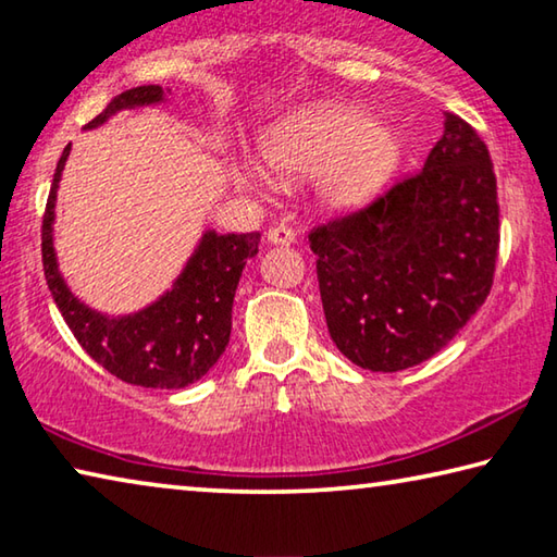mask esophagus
I'll list each match as a JSON object with an SVG mask.
<instances>
[{
  "label": "esophagus",
  "instance_id": "obj_1",
  "mask_svg": "<svg viewBox=\"0 0 557 557\" xmlns=\"http://www.w3.org/2000/svg\"><path fill=\"white\" fill-rule=\"evenodd\" d=\"M295 231L289 228V225H285V223H277V225H272V228L268 231V243L270 245H292L295 243Z\"/></svg>",
  "mask_w": 557,
  "mask_h": 557
}]
</instances>
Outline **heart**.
<instances>
[{
  "mask_svg": "<svg viewBox=\"0 0 557 557\" xmlns=\"http://www.w3.org/2000/svg\"><path fill=\"white\" fill-rule=\"evenodd\" d=\"M265 159L277 174H319L317 199L329 211L369 206L391 184L403 159V139L369 112L348 106H312L289 112L265 135ZM243 184H272L270 169L238 164Z\"/></svg>",
  "mask_w": 557,
  "mask_h": 557,
  "instance_id": "1",
  "label": "heart"
}]
</instances>
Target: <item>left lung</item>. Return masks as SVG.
Wrapping results in <instances>:
<instances>
[{"label":"left lung","mask_w":557,"mask_h":557,"mask_svg":"<svg viewBox=\"0 0 557 557\" xmlns=\"http://www.w3.org/2000/svg\"><path fill=\"white\" fill-rule=\"evenodd\" d=\"M332 342L366 371L442 351L484 305L498 256L496 176L476 129L445 112L422 172L309 233Z\"/></svg>","instance_id":"8db88e82"}]
</instances>
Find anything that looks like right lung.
Wrapping results in <instances>:
<instances>
[{
    "label": "right lung",
    "mask_w": 557,
    "mask_h": 557,
    "mask_svg": "<svg viewBox=\"0 0 557 557\" xmlns=\"http://www.w3.org/2000/svg\"><path fill=\"white\" fill-rule=\"evenodd\" d=\"M166 92L162 86H139L120 92L96 120L88 122L86 129L102 125L120 110L159 106L166 100ZM69 154L71 145L55 164L41 225L44 275L55 307L92 361L120 381L143 388H186L203 379L228 346L233 297L245 262L258 256L260 233L221 235L206 231L172 289L139 312L102 314L73 295L55 260L53 209Z\"/></svg>",
    "instance_id": "right-lung-1"
}]
</instances>
